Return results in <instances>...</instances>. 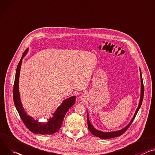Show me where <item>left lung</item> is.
I'll return each mask as SVG.
<instances>
[{
    "mask_svg": "<svg viewBox=\"0 0 155 155\" xmlns=\"http://www.w3.org/2000/svg\"><path fill=\"white\" fill-rule=\"evenodd\" d=\"M140 78H141V96H140V103H139V105L138 108L136 110L135 114L134 116V117L132 118V120L130 121V122L128 124V125H127L125 128H124L123 129L120 130H118V131H116V132H103L100 130H97L96 129H95L93 125L91 124L90 120H89V117H88V114H87V123H88V129L90 130V132L94 135L96 137H99L100 138L102 139H109V138H112L114 137H119L121 135H122L127 130L129 129V127H130V125L132 124V122L134 121L137 112L142 105V101L143 99V94H144V86H143V79H142V72L141 70H140Z\"/></svg>",
    "mask_w": 155,
    "mask_h": 155,
    "instance_id": "obj_1",
    "label": "left lung"
}]
</instances>
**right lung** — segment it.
I'll use <instances>...</instances> for the list:
<instances>
[{
    "instance_id": "1",
    "label": "right lung",
    "mask_w": 155,
    "mask_h": 155,
    "mask_svg": "<svg viewBox=\"0 0 155 155\" xmlns=\"http://www.w3.org/2000/svg\"><path fill=\"white\" fill-rule=\"evenodd\" d=\"M27 52L28 49L23 52L17 68L13 91L14 104L24 124L31 132L36 134L52 135L58 132L61 129L67 110L75 104V96H72L64 100L54 113L52 114L53 117L49 119L47 123L38 122L37 120H34L31 117L28 116L22 107L18 91V80L20 67L22 59Z\"/></svg>"
}]
</instances>
